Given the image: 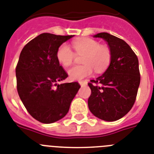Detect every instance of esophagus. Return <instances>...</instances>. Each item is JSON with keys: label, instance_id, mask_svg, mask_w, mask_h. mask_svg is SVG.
<instances>
[{"label": "esophagus", "instance_id": "1", "mask_svg": "<svg viewBox=\"0 0 154 154\" xmlns=\"http://www.w3.org/2000/svg\"><path fill=\"white\" fill-rule=\"evenodd\" d=\"M79 84L81 86H85L86 85V82H83V81H81V82H79Z\"/></svg>", "mask_w": 154, "mask_h": 154}]
</instances>
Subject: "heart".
I'll return each mask as SVG.
<instances>
[{
	"mask_svg": "<svg viewBox=\"0 0 154 154\" xmlns=\"http://www.w3.org/2000/svg\"><path fill=\"white\" fill-rule=\"evenodd\" d=\"M73 47L76 54L84 55L82 62L83 65L74 66L68 71L72 80L79 81L92 75L94 69L97 73L103 72L110 64L112 59L111 50L109 47L101 45L96 40L89 38H79L73 42ZM58 61L63 66L72 64L75 53L68 44H62L57 50Z\"/></svg>",
	"mask_w": 154,
	"mask_h": 154,
	"instance_id": "obj_1",
	"label": "heart"
}]
</instances>
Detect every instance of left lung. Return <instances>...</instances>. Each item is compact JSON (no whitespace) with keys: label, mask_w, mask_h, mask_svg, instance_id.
Instances as JSON below:
<instances>
[{"label":"left lung","mask_w":154,"mask_h":154,"mask_svg":"<svg viewBox=\"0 0 154 154\" xmlns=\"http://www.w3.org/2000/svg\"><path fill=\"white\" fill-rule=\"evenodd\" d=\"M94 38L107 42L112 59L106 71L88 83L91 90L88 107L96 117L116 121L130 111L136 99L140 84L138 57L128 43L109 33Z\"/></svg>","instance_id":"obj_1"}]
</instances>
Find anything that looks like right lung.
<instances>
[{
  "mask_svg": "<svg viewBox=\"0 0 154 154\" xmlns=\"http://www.w3.org/2000/svg\"><path fill=\"white\" fill-rule=\"evenodd\" d=\"M72 37L43 33L20 53L16 69L18 94L30 116L43 124L64 117L80 88L76 82L58 83L68 74L60 65L57 50Z\"/></svg>",
  "mask_w": 154,
  "mask_h": 154,
  "instance_id": "1",
  "label": "right lung"
}]
</instances>
